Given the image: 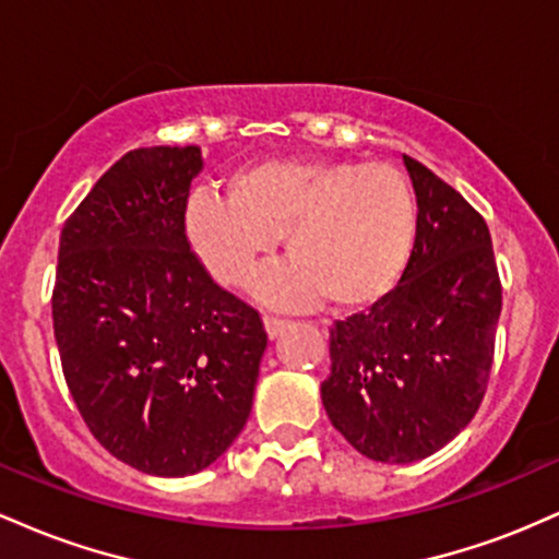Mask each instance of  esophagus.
<instances>
[{"instance_id": "obj_1", "label": "esophagus", "mask_w": 559, "mask_h": 559, "mask_svg": "<svg viewBox=\"0 0 559 559\" xmlns=\"http://www.w3.org/2000/svg\"><path fill=\"white\" fill-rule=\"evenodd\" d=\"M288 325V320L286 318H275V316H265V331H267V336L271 338H275L278 336L281 331H284Z\"/></svg>"}]
</instances>
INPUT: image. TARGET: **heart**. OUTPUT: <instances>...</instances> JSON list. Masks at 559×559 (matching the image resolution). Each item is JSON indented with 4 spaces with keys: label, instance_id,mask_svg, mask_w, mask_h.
<instances>
[{
    "label": "heart",
    "instance_id": "b5f03b06",
    "mask_svg": "<svg viewBox=\"0 0 559 559\" xmlns=\"http://www.w3.org/2000/svg\"><path fill=\"white\" fill-rule=\"evenodd\" d=\"M183 228L217 284L247 288L284 236L292 260L262 278V299L316 305L325 297L336 310H362L407 267L415 199L407 178L383 163L260 159L230 173L226 197H191Z\"/></svg>",
    "mask_w": 559,
    "mask_h": 559
}]
</instances>
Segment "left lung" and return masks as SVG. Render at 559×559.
Segmentation results:
<instances>
[{
    "mask_svg": "<svg viewBox=\"0 0 559 559\" xmlns=\"http://www.w3.org/2000/svg\"><path fill=\"white\" fill-rule=\"evenodd\" d=\"M418 226L400 284L331 329L320 396L338 433L376 463L449 444L484 402L502 312L489 226L460 191L404 155Z\"/></svg>",
    "mask_w": 559,
    "mask_h": 559,
    "instance_id": "8db88e82",
    "label": "left lung"
}]
</instances>
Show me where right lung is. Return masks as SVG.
<instances>
[{
	"instance_id": "right-lung-1",
	"label": "right lung",
	"mask_w": 559,
	"mask_h": 559,
	"mask_svg": "<svg viewBox=\"0 0 559 559\" xmlns=\"http://www.w3.org/2000/svg\"><path fill=\"white\" fill-rule=\"evenodd\" d=\"M199 146H146L68 217L52 292L70 396L112 457L150 476L213 465L252 413L267 333L210 278L183 213Z\"/></svg>"
}]
</instances>
